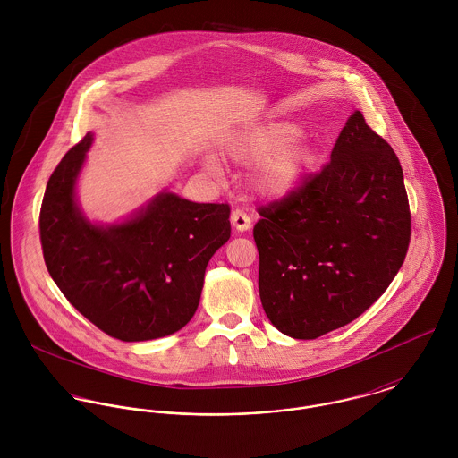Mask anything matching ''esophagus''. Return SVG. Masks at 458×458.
Here are the masks:
<instances>
[{
  "instance_id": "1",
  "label": "esophagus",
  "mask_w": 458,
  "mask_h": 458,
  "mask_svg": "<svg viewBox=\"0 0 458 458\" xmlns=\"http://www.w3.org/2000/svg\"><path fill=\"white\" fill-rule=\"evenodd\" d=\"M231 222L236 231H247L252 227V218L243 209H238V208L231 213Z\"/></svg>"
}]
</instances>
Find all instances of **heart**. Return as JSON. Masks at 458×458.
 I'll list each match as a JSON object with an SVG mask.
<instances>
[{
    "label": "heart",
    "instance_id": "b5f03b06",
    "mask_svg": "<svg viewBox=\"0 0 458 458\" xmlns=\"http://www.w3.org/2000/svg\"><path fill=\"white\" fill-rule=\"evenodd\" d=\"M301 129L289 122H269L252 127L227 144V155L243 165H259L256 187L266 196L291 192L316 164L309 146L296 144ZM216 169L215 160H208Z\"/></svg>",
    "mask_w": 458,
    "mask_h": 458
}]
</instances>
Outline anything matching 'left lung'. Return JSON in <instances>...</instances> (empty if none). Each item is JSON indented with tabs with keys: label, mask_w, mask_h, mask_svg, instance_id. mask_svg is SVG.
Listing matches in <instances>:
<instances>
[{
	"label": "left lung",
	"mask_w": 458,
	"mask_h": 458,
	"mask_svg": "<svg viewBox=\"0 0 458 458\" xmlns=\"http://www.w3.org/2000/svg\"><path fill=\"white\" fill-rule=\"evenodd\" d=\"M258 213L262 309L273 327L300 340L361 316L392 284L411 242L400 162L360 111L327 165Z\"/></svg>",
	"instance_id": "8db88e82"
}]
</instances>
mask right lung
Instances as JSON below:
<instances>
[{
    "mask_svg": "<svg viewBox=\"0 0 458 458\" xmlns=\"http://www.w3.org/2000/svg\"><path fill=\"white\" fill-rule=\"evenodd\" d=\"M89 144L86 133L47 182L38 220L47 271L109 336L140 342L171 335L196 314L206 266L231 236V208L167 192L133 220L97 227L73 200Z\"/></svg>",
    "mask_w": 458,
    "mask_h": 458,
    "instance_id": "obj_1",
    "label": "right lung"
}]
</instances>
